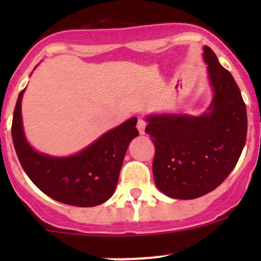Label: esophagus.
<instances>
[{
    "label": "esophagus",
    "instance_id": "34e87169",
    "mask_svg": "<svg viewBox=\"0 0 261 261\" xmlns=\"http://www.w3.org/2000/svg\"><path fill=\"white\" fill-rule=\"evenodd\" d=\"M145 126H146L145 121H144L143 118H139V120H138V130H139V133H140V135H144V134H145Z\"/></svg>",
    "mask_w": 261,
    "mask_h": 261
}]
</instances>
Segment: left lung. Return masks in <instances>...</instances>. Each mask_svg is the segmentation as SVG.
Returning a JSON list of instances; mask_svg holds the SVG:
<instances>
[{"label": "left lung", "instance_id": "1", "mask_svg": "<svg viewBox=\"0 0 261 261\" xmlns=\"http://www.w3.org/2000/svg\"><path fill=\"white\" fill-rule=\"evenodd\" d=\"M212 91L202 115L151 114L145 133L155 146L158 189L175 199H194L217 188L232 172L246 141V106L235 80L211 48L202 53Z\"/></svg>", "mask_w": 261, "mask_h": 261}]
</instances>
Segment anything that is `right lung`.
Listing matches in <instances>:
<instances>
[{
  "mask_svg": "<svg viewBox=\"0 0 261 261\" xmlns=\"http://www.w3.org/2000/svg\"><path fill=\"white\" fill-rule=\"evenodd\" d=\"M25 89L18 94L11 134L28 177L46 196L62 203L78 207L105 203L115 193L126 150L139 135L138 118H128L75 154L54 156L35 150L26 139L21 114Z\"/></svg>",
  "mask_w": 261,
  "mask_h": 261,
  "instance_id": "add662e5",
  "label": "right lung"
}]
</instances>
